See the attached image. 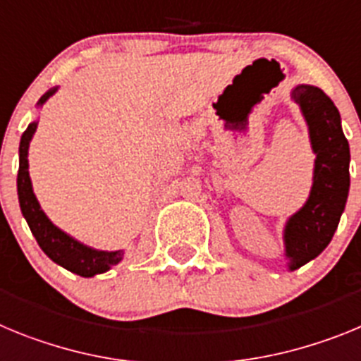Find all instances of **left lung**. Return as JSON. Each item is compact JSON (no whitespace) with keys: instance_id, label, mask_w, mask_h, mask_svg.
<instances>
[{"instance_id":"8db88e82","label":"left lung","mask_w":361,"mask_h":361,"mask_svg":"<svg viewBox=\"0 0 361 361\" xmlns=\"http://www.w3.org/2000/svg\"><path fill=\"white\" fill-rule=\"evenodd\" d=\"M291 101L302 111L317 155L307 200L283 226V257L295 271L317 258L336 231L349 197L350 152L340 111L318 86H295Z\"/></svg>"}]
</instances>
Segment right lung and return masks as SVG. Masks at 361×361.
Masks as SVG:
<instances>
[{
	"mask_svg": "<svg viewBox=\"0 0 361 361\" xmlns=\"http://www.w3.org/2000/svg\"><path fill=\"white\" fill-rule=\"evenodd\" d=\"M59 86L50 88L47 94L41 95L37 101V108L43 106L50 97L57 92ZM37 130V121H32L27 126L25 133L21 135L19 142V170H18V199L19 208L27 220L32 235L36 237L37 244L43 250V253L56 262L57 266L72 271L75 275L90 279V276L106 273L111 267L117 266L124 258V251H103L95 250L90 245L82 244L78 238H73L66 231L57 228L52 220L47 216V213L41 208L34 188H32L30 173H28V146H30L32 137Z\"/></svg>",
	"mask_w": 361,
	"mask_h": 361,
	"instance_id": "1",
	"label": "right lung"
}]
</instances>
